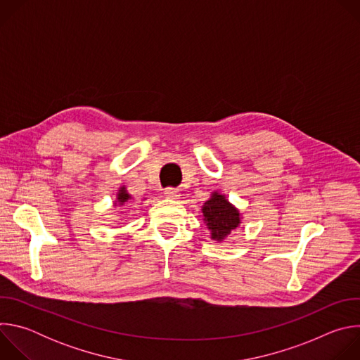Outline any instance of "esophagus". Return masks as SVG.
<instances>
[{"mask_svg":"<svg viewBox=\"0 0 360 360\" xmlns=\"http://www.w3.org/2000/svg\"><path fill=\"white\" fill-rule=\"evenodd\" d=\"M164 193H165V196L169 198V199H179V196H181V195H179V191H178L176 188H167Z\"/></svg>","mask_w":360,"mask_h":360,"instance_id":"obj_1","label":"esophagus"}]
</instances>
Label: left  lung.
Returning a JSON list of instances; mask_svg holds the SVG:
<instances>
[{
    "mask_svg": "<svg viewBox=\"0 0 360 360\" xmlns=\"http://www.w3.org/2000/svg\"><path fill=\"white\" fill-rule=\"evenodd\" d=\"M203 221L211 231V238L221 242L240 224V214L232 203L218 192L203 203Z\"/></svg>",
    "mask_w": 360,
    "mask_h": 360,
    "instance_id": "obj_1",
    "label": "left lung"
}]
</instances>
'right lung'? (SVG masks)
I'll list each match as a JSON object with an SVG mask.
<instances>
[{"instance_id": "right-lung-1", "label": "right lung", "mask_w": 360, "mask_h": 360, "mask_svg": "<svg viewBox=\"0 0 360 360\" xmlns=\"http://www.w3.org/2000/svg\"><path fill=\"white\" fill-rule=\"evenodd\" d=\"M129 199H132V196L127 192L125 186H121L118 193H117V200L115 202H118L120 205H125L127 202H129Z\"/></svg>"}]
</instances>
